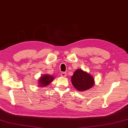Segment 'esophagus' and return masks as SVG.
Returning <instances> with one entry per match:
<instances>
[{
  "label": "esophagus",
  "instance_id": "34e87169",
  "mask_svg": "<svg viewBox=\"0 0 128 128\" xmlns=\"http://www.w3.org/2000/svg\"><path fill=\"white\" fill-rule=\"evenodd\" d=\"M60 75H61V76H62V77H65L66 76V74L65 73V72H62L61 74H60Z\"/></svg>",
  "mask_w": 128,
  "mask_h": 128
}]
</instances>
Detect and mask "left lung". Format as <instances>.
I'll return each mask as SVG.
<instances>
[{"instance_id":"1","label":"left lung","mask_w":128,"mask_h":128,"mask_svg":"<svg viewBox=\"0 0 128 128\" xmlns=\"http://www.w3.org/2000/svg\"><path fill=\"white\" fill-rule=\"evenodd\" d=\"M71 83L77 90L84 92L94 86V80L90 74L80 68L71 76Z\"/></svg>"}]
</instances>
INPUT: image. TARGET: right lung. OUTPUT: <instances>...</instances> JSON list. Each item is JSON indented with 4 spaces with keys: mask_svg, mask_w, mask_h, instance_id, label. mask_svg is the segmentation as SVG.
Masks as SVG:
<instances>
[{
    "mask_svg": "<svg viewBox=\"0 0 128 128\" xmlns=\"http://www.w3.org/2000/svg\"><path fill=\"white\" fill-rule=\"evenodd\" d=\"M54 77L53 76L48 75V74H45L43 76H42L38 80V86L41 88L46 86L54 80Z\"/></svg>",
    "mask_w": 128,
    "mask_h": 128,
    "instance_id": "add662e5",
    "label": "right lung"
}]
</instances>
